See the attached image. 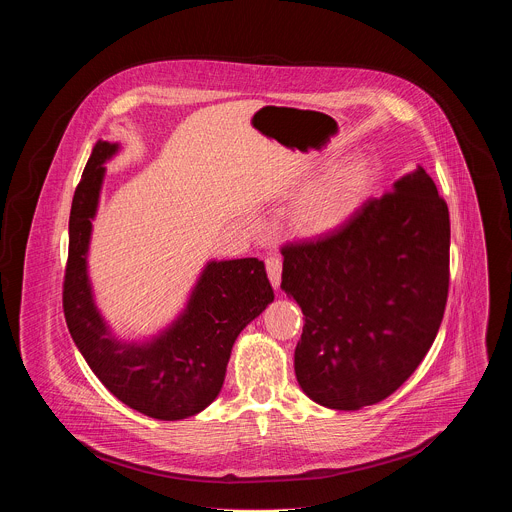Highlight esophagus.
I'll use <instances>...</instances> for the list:
<instances>
[{
    "label": "esophagus",
    "mask_w": 512,
    "mask_h": 512,
    "mask_svg": "<svg viewBox=\"0 0 512 512\" xmlns=\"http://www.w3.org/2000/svg\"><path fill=\"white\" fill-rule=\"evenodd\" d=\"M265 269H267V277H269L271 285L279 287V283H281V259L279 257H267L265 259Z\"/></svg>",
    "instance_id": "34e87169"
}]
</instances>
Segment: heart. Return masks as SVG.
<instances>
[{"label":"heart","instance_id":"1","mask_svg":"<svg viewBox=\"0 0 512 512\" xmlns=\"http://www.w3.org/2000/svg\"><path fill=\"white\" fill-rule=\"evenodd\" d=\"M371 184V166L362 160L332 168L312 184L296 204L294 223L300 233L320 237L342 227Z\"/></svg>","mask_w":512,"mask_h":512}]
</instances>
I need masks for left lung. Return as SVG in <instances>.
<instances>
[{"instance_id": "8db88e82", "label": "left lung", "mask_w": 512, "mask_h": 512, "mask_svg": "<svg viewBox=\"0 0 512 512\" xmlns=\"http://www.w3.org/2000/svg\"><path fill=\"white\" fill-rule=\"evenodd\" d=\"M281 289L306 320L296 377L316 403L354 411L395 393L440 330L450 212L417 166L336 231L281 247Z\"/></svg>"}]
</instances>
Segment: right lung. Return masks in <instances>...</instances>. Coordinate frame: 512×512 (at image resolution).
Listing matches in <instances>:
<instances>
[{"mask_svg":"<svg viewBox=\"0 0 512 512\" xmlns=\"http://www.w3.org/2000/svg\"><path fill=\"white\" fill-rule=\"evenodd\" d=\"M117 150V143L97 141L72 198L62 285L66 326L91 371L119 401L154 419H186L221 393L233 344L273 302V289L255 257L210 261L184 314L166 332L143 344L115 340L93 302L87 251L103 164Z\"/></svg>","mask_w":512,"mask_h":512,"instance_id":"obj_1","label":"right lung"}]
</instances>
